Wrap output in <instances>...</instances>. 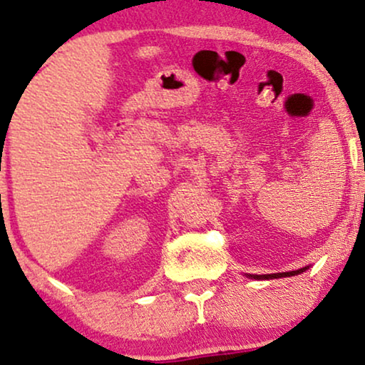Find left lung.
Returning <instances> with one entry per match:
<instances>
[{"label":"left lung","mask_w":365,"mask_h":365,"mask_svg":"<svg viewBox=\"0 0 365 365\" xmlns=\"http://www.w3.org/2000/svg\"><path fill=\"white\" fill-rule=\"evenodd\" d=\"M307 270V267L305 268H302V270H293V272H280V274H267V275H247V277H251V279H256V280H262V279H265V280H268V279H279V277H291V275H298V274H302V272H305Z\"/></svg>","instance_id":"obj_1"}]
</instances>
